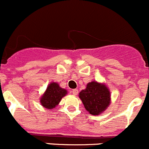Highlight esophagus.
Segmentation results:
<instances>
[{
  "label": "esophagus",
  "mask_w": 149,
  "mask_h": 149,
  "mask_svg": "<svg viewBox=\"0 0 149 149\" xmlns=\"http://www.w3.org/2000/svg\"><path fill=\"white\" fill-rule=\"evenodd\" d=\"M72 94H73V95H77V94H78V92H79V91H78V90H77V89H73L72 91Z\"/></svg>",
  "instance_id": "1"
}]
</instances>
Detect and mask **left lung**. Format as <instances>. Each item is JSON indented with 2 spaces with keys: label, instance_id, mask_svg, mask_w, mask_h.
<instances>
[{
  "label": "left lung",
  "instance_id": "8db88e82",
  "mask_svg": "<svg viewBox=\"0 0 149 149\" xmlns=\"http://www.w3.org/2000/svg\"><path fill=\"white\" fill-rule=\"evenodd\" d=\"M109 90L107 85L93 81L79 93L85 109L91 114L98 115L107 109L111 101Z\"/></svg>",
  "mask_w": 149,
  "mask_h": 149
}]
</instances>
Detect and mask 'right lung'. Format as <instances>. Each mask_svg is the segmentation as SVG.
I'll use <instances>...</instances> for the list:
<instances>
[{"instance_id":"1","label":"right lung","mask_w":149,"mask_h":149,"mask_svg":"<svg viewBox=\"0 0 149 149\" xmlns=\"http://www.w3.org/2000/svg\"><path fill=\"white\" fill-rule=\"evenodd\" d=\"M67 94V91L64 88H61L56 82H51L47 87L46 91L40 98V104L48 109L55 108L61 98Z\"/></svg>"}]
</instances>
